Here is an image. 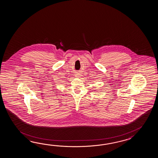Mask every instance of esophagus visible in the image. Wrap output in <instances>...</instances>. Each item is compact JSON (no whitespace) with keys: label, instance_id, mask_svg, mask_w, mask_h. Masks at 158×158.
I'll return each mask as SVG.
<instances>
[{"label":"esophagus","instance_id":"1","mask_svg":"<svg viewBox=\"0 0 158 158\" xmlns=\"http://www.w3.org/2000/svg\"><path fill=\"white\" fill-rule=\"evenodd\" d=\"M80 74H80L79 73H76V74H75V76H76V77H80Z\"/></svg>","mask_w":158,"mask_h":158}]
</instances>
